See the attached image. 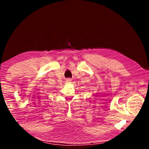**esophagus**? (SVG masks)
Here are the masks:
<instances>
[{
	"mask_svg": "<svg viewBox=\"0 0 149 149\" xmlns=\"http://www.w3.org/2000/svg\"><path fill=\"white\" fill-rule=\"evenodd\" d=\"M71 81V79H67L66 80V81H67V82H68V81Z\"/></svg>",
	"mask_w": 149,
	"mask_h": 149,
	"instance_id": "obj_1",
	"label": "esophagus"
}]
</instances>
